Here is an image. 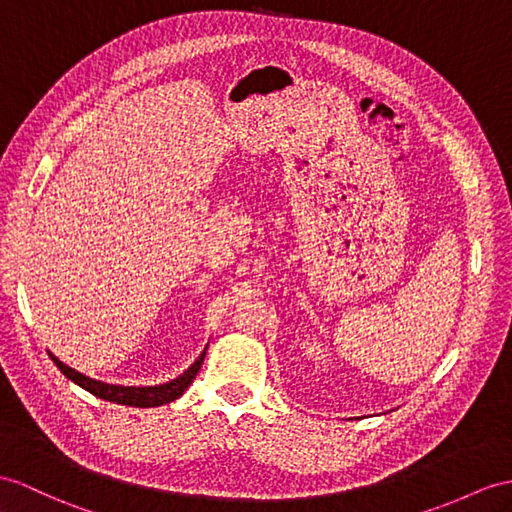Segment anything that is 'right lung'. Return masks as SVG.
Wrapping results in <instances>:
<instances>
[{
  "label": "right lung",
  "instance_id": "obj_1",
  "mask_svg": "<svg viewBox=\"0 0 512 512\" xmlns=\"http://www.w3.org/2000/svg\"><path fill=\"white\" fill-rule=\"evenodd\" d=\"M49 356H52L56 367L62 373H65V376L71 382H76L78 386H82L84 391H89L95 397H99V400L136 406V408H149V406H162V404H169L173 400H178V397L186 389H189V384L195 380L199 367H202V363H204L206 352L199 354V358L189 369L182 373V376H178L176 380H171L167 384H158V386H117V384H106V382H99V380H91V378L82 376L80 371L67 367L65 363H60V360L54 354H49Z\"/></svg>",
  "mask_w": 512,
  "mask_h": 512
}]
</instances>
